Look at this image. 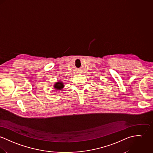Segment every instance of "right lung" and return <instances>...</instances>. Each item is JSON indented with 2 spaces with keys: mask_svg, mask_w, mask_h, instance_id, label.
Here are the masks:
<instances>
[{
  "mask_svg": "<svg viewBox=\"0 0 153 153\" xmlns=\"http://www.w3.org/2000/svg\"><path fill=\"white\" fill-rule=\"evenodd\" d=\"M53 87H54L55 89H56L57 90H60L64 87L63 82H58L54 84Z\"/></svg>",
  "mask_w": 153,
  "mask_h": 153,
  "instance_id": "add662e5",
  "label": "right lung"
}]
</instances>
